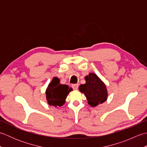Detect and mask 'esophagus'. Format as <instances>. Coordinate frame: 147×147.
Wrapping results in <instances>:
<instances>
[{"mask_svg":"<svg viewBox=\"0 0 147 147\" xmlns=\"http://www.w3.org/2000/svg\"><path fill=\"white\" fill-rule=\"evenodd\" d=\"M78 86H79L78 84H74V85H72V87H73V88L74 90H78Z\"/></svg>","mask_w":147,"mask_h":147,"instance_id":"34e87169","label":"esophagus"}]
</instances>
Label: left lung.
<instances>
[{
	"mask_svg": "<svg viewBox=\"0 0 147 147\" xmlns=\"http://www.w3.org/2000/svg\"><path fill=\"white\" fill-rule=\"evenodd\" d=\"M86 83L79 86L80 92L83 93L92 107H96L107 100L108 92L105 83L95 73H89L85 77Z\"/></svg>",
	"mask_w": 147,
	"mask_h": 147,
	"instance_id": "1",
	"label": "left lung"
}]
</instances>
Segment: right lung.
<instances>
[{"instance_id": "right-lung-1", "label": "right lung", "mask_w": 147, "mask_h": 147, "mask_svg": "<svg viewBox=\"0 0 147 147\" xmlns=\"http://www.w3.org/2000/svg\"><path fill=\"white\" fill-rule=\"evenodd\" d=\"M72 90V88H69L68 85L61 84L58 78L54 77L45 91L48 104L55 107L62 106L65 104L69 93Z\"/></svg>"}]
</instances>
